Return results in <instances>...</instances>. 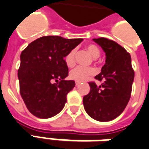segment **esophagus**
Here are the masks:
<instances>
[{"label":"esophagus","mask_w":149,"mask_h":149,"mask_svg":"<svg viewBox=\"0 0 149 149\" xmlns=\"http://www.w3.org/2000/svg\"><path fill=\"white\" fill-rule=\"evenodd\" d=\"M80 84V82H79V81H76V85H77V86L79 85Z\"/></svg>","instance_id":"obj_1"}]
</instances>
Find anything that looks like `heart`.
Segmentation results:
<instances>
[{
	"instance_id": "b5f03b06",
	"label": "heart",
	"mask_w": 149,
	"mask_h": 149,
	"mask_svg": "<svg viewBox=\"0 0 149 149\" xmlns=\"http://www.w3.org/2000/svg\"><path fill=\"white\" fill-rule=\"evenodd\" d=\"M86 49L94 58L100 57V49L94 44L88 45L86 47ZM75 56H76V49H71L70 51L68 52V54L65 57V62L66 65L69 67L74 65L75 62H76ZM95 73V70L93 68H84L81 66H78L69 72V77L72 80L82 82V81L88 80L90 77L93 76Z\"/></svg>"
}]
</instances>
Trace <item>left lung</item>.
<instances>
[{
	"instance_id": "1",
	"label": "left lung",
	"mask_w": 149,
	"mask_h": 149,
	"mask_svg": "<svg viewBox=\"0 0 149 149\" xmlns=\"http://www.w3.org/2000/svg\"><path fill=\"white\" fill-rule=\"evenodd\" d=\"M106 53V63L95 77L100 86L89 82L90 92L83 98L87 114L95 120L108 122L119 116L130 101L134 70L131 57L119 44L106 38H93Z\"/></svg>"
}]
</instances>
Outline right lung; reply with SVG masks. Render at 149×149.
<instances>
[{
    "label": "right lung",
    "mask_w": 149,
    "mask_h": 149,
    "mask_svg": "<svg viewBox=\"0 0 149 149\" xmlns=\"http://www.w3.org/2000/svg\"><path fill=\"white\" fill-rule=\"evenodd\" d=\"M82 41L43 36L22 51L18 69L19 92L33 115L49 118L64 108L67 94L75 87V81L65 80L69 69L64 58Z\"/></svg>",
    "instance_id": "1"
}]
</instances>
